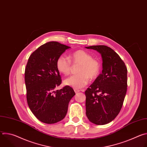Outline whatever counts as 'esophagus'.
I'll return each instance as SVG.
<instances>
[{"mask_svg": "<svg viewBox=\"0 0 147 147\" xmlns=\"http://www.w3.org/2000/svg\"><path fill=\"white\" fill-rule=\"evenodd\" d=\"M74 92H76V94H77V93H78V92H79L80 91L79 90H77V89H74Z\"/></svg>", "mask_w": 147, "mask_h": 147, "instance_id": "1", "label": "esophagus"}]
</instances>
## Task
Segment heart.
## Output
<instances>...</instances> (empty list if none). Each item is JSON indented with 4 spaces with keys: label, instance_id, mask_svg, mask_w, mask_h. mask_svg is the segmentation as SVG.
I'll return each mask as SVG.
<instances>
[{
    "label": "heart",
    "instance_id": "b5f03b06",
    "mask_svg": "<svg viewBox=\"0 0 147 147\" xmlns=\"http://www.w3.org/2000/svg\"><path fill=\"white\" fill-rule=\"evenodd\" d=\"M80 65L77 73L78 74L71 76L66 78L64 84L74 89H80L85 87L91 80H94L99 76L100 71V63L93 59L92 55L84 50L76 51L70 55V60L65 56H60L56 60V68L63 75H69L71 71V64Z\"/></svg>",
    "mask_w": 147,
    "mask_h": 147
}]
</instances>
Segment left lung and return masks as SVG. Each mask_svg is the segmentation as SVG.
I'll return each mask as SVG.
<instances>
[{
	"instance_id": "8db88e82",
	"label": "left lung",
	"mask_w": 147,
	"mask_h": 147,
	"mask_svg": "<svg viewBox=\"0 0 147 147\" xmlns=\"http://www.w3.org/2000/svg\"><path fill=\"white\" fill-rule=\"evenodd\" d=\"M102 58V71L85 92L86 115L97 125L112 121L119 113L127 92V69L119 55L105 45L86 47Z\"/></svg>"
}]
</instances>
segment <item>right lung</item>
Listing matches in <instances>:
<instances>
[{"instance_id": "1", "label": "right lung", "mask_w": 147, "mask_h": 147, "mask_svg": "<svg viewBox=\"0 0 147 147\" xmlns=\"http://www.w3.org/2000/svg\"><path fill=\"white\" fill-rule=\"evenodd\" d=\"M69 48L57 42H49L28 59L25 69L27 103L32 113L43 123L53 124L63 119L69 103L76 94L67 86L55 90L61 83L56 60Z\"/></svg>"}]
</instances>
